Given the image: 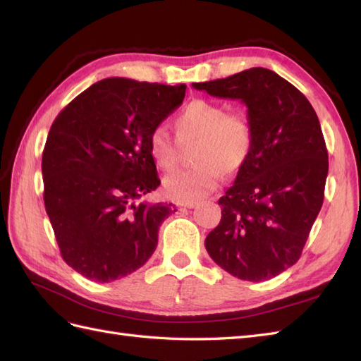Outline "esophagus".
<instances>
[{
    "instance_id": "obj_1",
    "label": "esophagus",
    "mask_w": 361,
    "mask_h": 361,
    "mask_svg": "<svg viewBox=\"0 0 361 361\" xmlns=\"http://www.w3.org/2000/svg\"><path fill=\"white\" fill-rule=\"evenodd\" d=\"M178 206L180 208H188V209H192L197 206L195 202H178Z\"/></svg>"
}]
</instances>
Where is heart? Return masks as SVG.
<instances>
[{
    "instance_id": "1",
    "label": "heart",
    "mask_w": 361,
    "mask_h": 361,
    "mask_svg": "<svg viewBox=\"0 0 361 361\" xmlns=\"http://www.w3.org/2000/svg\"><path fill=\"white\" fill-rule=\"evenodd\" d=\"M180 141L197 140L194 161L198 164L164 176L163 188L180 202L202 200L219 186L221 172L239 173L255 147V127L245 111H226V106L206 99L188 104L173 121ZM149 152L164 171L178 163V144L164 126L149 135Z\"/></svg>"
}]
</instances>
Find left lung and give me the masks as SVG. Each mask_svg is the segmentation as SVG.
<instances>
[{"label":"left lung","instance_id":"left-lung-1","mask_svg":"<svg viewBox=\"0 0 361 361\" xmlns=\"http://www.w3.org/2000/svg\"><path fill=\"white\" fill-rule=\"evenodd\" d=\"M240 99L255 147L220 198L221 219L204 240L209 256L243 281H267L295 265L324 200L327 149L315 110L301 91L267 68L192 83Z\"/></svg>","mask_w":361,"mask_h":361}]
</instances>
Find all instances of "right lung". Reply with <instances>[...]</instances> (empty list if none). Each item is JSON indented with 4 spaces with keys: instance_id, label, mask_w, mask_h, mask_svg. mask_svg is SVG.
Instances as JSON below:
<instances>
[{
    "instance_id": "1",
    "label": "right lung",
    "mask_w": 361,
    "mask_h": 361,
    "mask_svg": "<svg viewBox=\"0 0 361 361\" xmlns=\"http://www.w3.org/2000/svg\"><path fill=\"white\" fill-rule=\"evenodd\" d=\"M186 85L110 78L87 88L52 122L43 200L65 262L111 282L141 268L172 203H136L159 186L149 135L185 99Z\"/></svg>"
}]
</instances>
